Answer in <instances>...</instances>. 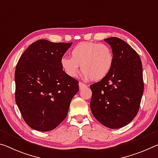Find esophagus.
Here are the masks:
<instances>
[{
    "label": "esophagus",
    "mask_w": 158,
    "mask_h": 158,
    "mask_svg": "<svg viewBox=\"0 0 158 158\" xmlns=\"http://www.w3.org/2000/svg\"><path fill=\"white\" fill-rule=\"evenodd\" d=\"M79 89H82L83 88H84V87H86L87 85L84 84V83H82V82H79Z\"/></svg>",
    "instance_id": "obj_1"
}]
</instances>
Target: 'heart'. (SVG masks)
<instances>
[{
    "mask_svg": "<svg viewBox=\"0 0 158 158\" xmlns=\"http://www.w3.org/2000/svg\"><path fill=\"white\" fill-rule=\"evenodd\" d=\"M114 56L110 48L106 44L81 42L71 51V58L63 57L60 63L69 77H75L79 67L85 79L99 81L104 79L113 65Z\"/></svg>",
    "mask_w": 158,
    "mask_h": 158,
    "instance_id": "1",
    "label": "heart"
}]
</instances>
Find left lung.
Returning <instances> with one entry per match:
<instances>
[{"label":"left lung","mask_w":158,"mask_h":158,"mask_svg":"<svg viewBox=\"0 0 158 158\" xmlns=\"http://www.w3.org/2000/svg\"><path fill=\"white\" fill-rule=\"evenodd\" d=\"M104 41L113 52V65L104 79L90 86V107L102 125L118 129L129 124L139 112L144 89L143 67L137 52L123 40L110 37Z\"/></svg>","instance_id":"obj_1"}]
</instances>
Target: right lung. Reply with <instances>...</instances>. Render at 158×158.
Returning <instances> with one entry per match:
<instances>
[{"instance_id": "obj_1", "label": "right lung", "mask_w": 158, "mask_h": 158, "mask_svg": "<svg viewBox=\"0 0 158 158\" xmlns=\"http://www.w3.org/2000/svg\"><path fill=\"white\" fill-rule=\"evenodd\" d=\"M71 43L40 39L27 48L15 72V102L24 122L39 131H51L66 118L79 81L63 71L61 59Z\"/></svg>"}]
</instances>
